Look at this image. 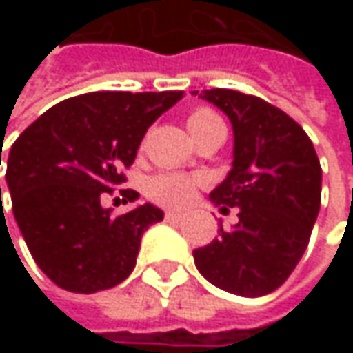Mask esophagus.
<instances>
[{
	"instance_id": "esophagus-1",
	"label": "esophagus",
	"mask_w": 353,
	"mask_h": 353,
	"mask_svg": "<svg viewBox=\"0 0 353 353\" xmlns=\"http://www.w3.org/2000/svg\"><path fill=\"white\" fill-rule=\"evenodd\" d=\"M181 216H183V214H181L179 210H168V212H165V219H168V221H179Z\"/></svg>"
}]
</instances>
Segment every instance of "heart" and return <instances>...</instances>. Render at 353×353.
Returning a JSON list of instances; mask_svg holds the SVG:
<instances>
[{
  "label": "heart",
  "instance_id": "b5f03b06",
  "mask_svg": "<svg viewBox=\"0 0 353 353\" xmlns=\"http://www.w3.org/2000/svg\"><path fill=\"white\" fill-rule=\"evenodd\" d=\"M185 124L192 132V137H198L210 128H219L225 126L221 116L210 110V108H196L188 114ZM198 181L196 177L185 176V174H159V176L151 177L147 183V194L149 198H153L159 204H168V206H181L185 202H190V198L194 196Z\"/></svg>",
  "mask_w": 353,
  "mask_h": 353
}]
</instances>
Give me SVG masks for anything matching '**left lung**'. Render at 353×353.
Wrapping results in <instances>:
<instances>
[{"label":"left lung","mask_w":353,"mask_h":353,"mask_svg":"<svg viewBox=\"0 0 353 353\" xmlns=\"http://www.w3.org/2000/svg\"><path fill=\"white\" fill-rule=\"evenodd\" d=\"M200 98L221 108L233 124V170L210 200L225 210L237 208L239 223L221 227L212 243L194 249L196 268L231 294H270L301 261L317 221V151L296 120L257 96L212 88Z\"/></svg>","instance_id":"obj_1"}]
</instances>
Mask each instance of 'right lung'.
<instances>
[{
  "label": "right lung",
  "instance_id": "add662e5",
  "mask_svg": "<svg viewBox=\"0 0 353 353\" xmlns=\"http://www.w3.org/2000/svg\"><path fill=\"white\" fill-rule=\"evenodd\" d=\"M183 92H94L48 108L16 139L8 157L12 210L38 268L63 290L92 294L130 276L143 233L163 212L143 204L104 208L126 181L147 128ZM122 202L139 198L118 190ZM1 198V188H0Z\"/></svg>",
  "mask_w": 353,
  "mask_h": 353
}]
</instances>
